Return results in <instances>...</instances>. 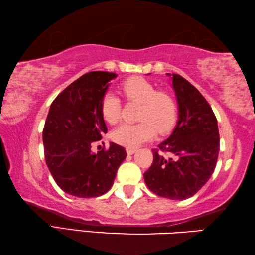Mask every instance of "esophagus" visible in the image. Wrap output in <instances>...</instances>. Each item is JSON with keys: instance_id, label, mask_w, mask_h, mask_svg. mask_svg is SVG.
Here are the masks:
<instances>
[{"instance_id": "34e87169", "label": "esophagus", "mask_w": 255, "mask_h": 255, "mask_svg": "<svg viewBox=\"0 0 255 255\" xmlns=\"http://www.w3.org/2000/svg\"><path fill=\"white\" fill-rule=\"evenodd\" d=\"M135 151H136V149L135 148H128L127 149V152H128V154H133V153H135Z\"/></svg>"}]
</instances>
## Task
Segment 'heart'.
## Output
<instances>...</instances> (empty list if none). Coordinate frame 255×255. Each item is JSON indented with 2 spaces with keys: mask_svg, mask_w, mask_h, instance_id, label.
Masks as SVG:
<instances>
[{
  "mask_svg": "<svg viewBox=\"0 0 255 255\" xmlns=\"http://www.w3.org/2000/svg\"><path fill=\"white\" fill-rule=\"evenodd\" d=\"M128 101L140 103L136 124H122L112 132L115 143L125 148H136L152 139L157 133L171 130L177 120V104L167 92L158 91L153 84L141 77L128 79L122 85ZM102 116L107 123L115 124L121 116V103L113 93H106L101 104Z\"/></svg>",
  "mask_w": 255,
  "mask_h": 255,
  "instance_id": "1",
  "label": "heart"
}]
</instances>
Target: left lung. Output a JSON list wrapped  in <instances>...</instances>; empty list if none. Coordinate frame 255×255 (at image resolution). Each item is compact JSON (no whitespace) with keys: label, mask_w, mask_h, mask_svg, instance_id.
Returning <instances> with one entry per match:
<instances>
[{"label":"left lung","mask_w":255,"mask_h":255,"mask_svg":"<svg viewBox=\"0 0 255 255\" xmlns=\"http://www.w3.org/2000/svg\"><path fill=\"white\" fill-rule=\"evenodd\" d=\"M171 82L178 121L171 135L153 149V162L144 180L155 195L181 200L197 193L215 170L220 133L216 116L198 89L177 74H172Z\"/></svg>","instance_id":"1"}]
</instances>
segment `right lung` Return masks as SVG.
<instances>
[{
    "label": "right lung",
    "mask_w": 255,
    "mask_h": 255,
    "mask_svg": "<svg viewBox=\"0 0 255 255\" xmlns=\"http://www.w3.org/2000/svg\"><path fill=\"white\" fill-rule=\"evenodd\" d=\"M114 73L91 71L66 87L44 123V159L56 184L79 198L104 195L111 189L127 152L111 142L109 150L92 152L93 142L107 132L101 104Z\"/></svg>",
    "instance_id": "1"
}]
</instances>
